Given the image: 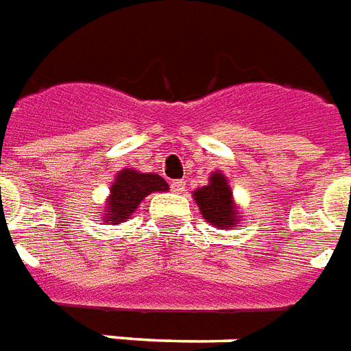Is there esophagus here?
Segmentation results:
<instances>
[{
	"instance_id": "obj_1",
	"label": "esophagus",
	"mask_w": 351,
	"mask_h": 351,
	"mask_svg": "<svg viewBox=\"0 0 351 351\" xmlns=\"http://www.w3.org/2000/svg\"><path fill=\"white\" fill-rule=\"evenodd\" d=\"M171 189H173L175 193H184V191H186V182H184V180H173V182H171Z\"/></svg>"
}]
</instances>
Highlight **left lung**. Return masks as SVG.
I'll return each mask as SVG.
<instances>
[{"mask_svg":"<svg viewBox=\"0 0 351 351\" xmlns=\"http://www.w3.org/2000/svg\"><path fill=\"white\" fill-rule=\"evenodd\" d=\"M197 206L201 210L202 217L212 223L215 228L238 227V210H236L232 189L228 180L219 171L210 176V182L193 191Z\"/></svg>","mask_w":351,"mask_h":351,"instance_id":"8db88e82","label":"left lung"}]
</instances>
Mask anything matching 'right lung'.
Masks as SVG:
<instances>
[{
    "label": "right lung",
    "mask_w": 351,
    "mask_h": 351,
    "mask_svg": "<svg viewBox=\"0 0 351 351\" xmlns=\"http://www.w3.org/2000/svg\"><path fill=\"white\" fill-rule=\"evenodd\" d=\"M169 186L162 176L156 173H139L134 169H123L117 173L115 182L111 184L110 197L100 214L102 221L124 223L136 214L141 201L154 191H167Z\"/></svg>",
    "instance_id": "right-lung-1"
}]
</instances>
